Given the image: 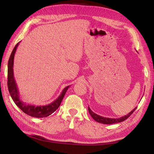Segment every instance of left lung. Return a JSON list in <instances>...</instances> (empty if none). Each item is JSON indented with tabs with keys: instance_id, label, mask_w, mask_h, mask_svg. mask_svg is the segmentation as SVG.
Returning <instances> with one entry per match:
<instances>
[{
	"instance_id": "1",
	"label": "left lung",
	"mask_w": 154,
	"mask_h": 154,
	"mask_svg": "<svg viewBox=\"0 0 154 154\" xmlns=\"http://www.w3.org/2000/svg\"><path fill=\"white\" fill-rule=\"evenodd\" d=\"M137 107H135L133 110L131 111L130 113L126 115V116H124L123 117H121L119 118H105V117L100 116L99 115H97L95 113L91 110L90 108L88 106V111L90 114V116H92V118L94 119L96 122H99L100 124H116V123H119V122H122L124 120H126V119H128L129 117L131 116L132 113L136 110Z\"/></svg>"
}]
</instances>
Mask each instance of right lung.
I'll list each match as a JSON object with an SVG mask.
<instances>
[{
  "instance_id": "1",
  "label": "right lung",
  "mask_w": 154,
  "mask_h": 154,
  "mask_svg": "<svg viewBox=\"0 0 154 154\" xmlns=\"http://www.w3.org/2000/svg\"><path fill=\"white\" fill-rule=\"evenodd\" d=\"M19 43L20 42L17 43V45L15 46L14 49H13L8 62V79H7V85H8L9 94L11 95L14 102L15 103V105L23 112H24L26 114H27L30 116L38 118L48 117L50 116L51 113H53L54 111H56V109L60 105L62 99H63L67 90L69 89V85L65 88L62 90V93L58 96V98H56L54 102L49 103L48 105L36 106L23 102L22 99L20 97V95L19 90H18V88L17 86L16 82H15L14 74V56Z\"/></svg>"
}]
</instances>
